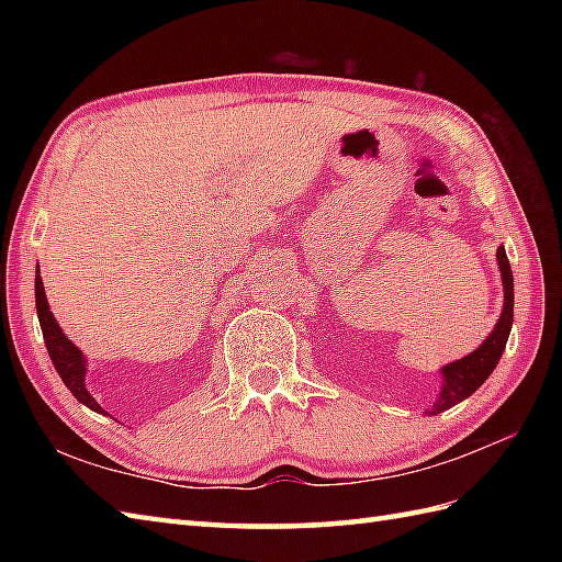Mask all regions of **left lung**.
Instances as JSON below:
<instances>
[{
	"label": "left lung",
	"instance_id": "8db88e82",
	"mask_svg": "<svg viewBox=\"0 0 562 562\" xmlns=\"http://www.w3.org/2000/svg\"><path fill=\"white\" fill-rule=\"evenodd\" d=\"M497 266H499V278H503V292H505V302H503V314H499L495 328L491 330L479 348H475L471 355L461 357L457 362H449L439 369L441 374V389L439 396L432 403V408H427L425 415H439L449 411L451 405H457L465 401L471 393L479 391L485 379L493 374V369L497 367L499 357L505 352V345L512 330V321H515V278H512V268L505 254V246L497 248Z\"/></svg>",
	"mask_w": 562,
	"mask_h": 562
}]
</instances>
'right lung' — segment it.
Masks as SVG:
<instances>
[{
    "instance_id": "right-lung-1",
    "label": "right lung",
    "mask_w": 562,
    "mask_h": 562,
    "mask_svg": "<svg viewBox=\"0 0 562 562\" xmlns=\"http://www.w3.org/2000/svg\"><path fill=\"white\" fill-rule=\"evenodd\" d=\"M35 312H38L41 330H43V338L47 345V355H50L57 374L65 381V386L71 391V396L87 405V408H91L93 413L109 415L87 389V357H83V352L77 348V345L65 336L63 328H59V324H57V318L50 312L41 270H38V274H35Z\"/></svg>"
}]
</instances>
